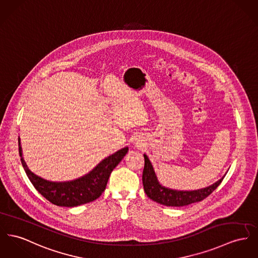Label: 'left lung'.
Instances as JSON below:
<instances>
[{"label":"left lung","instance_id":"1","mask_svg":"<svg viewBox=\"0 0 258 258\" xmlns=\"http://www.w3.org/2000/svg\"><path fill=\"white\" fill-rule=\"evenodd\" d=\"M145 166L143 171V185L146 195L160 205L166 206H185L202 202L207 198L222 182L223 176L209 187L196 190H176L161 186L156 178L154 167L149 157L144 155Z\"/></svg>","mask_w":258,"mask_h":258}]
</instances>
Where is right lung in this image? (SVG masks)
Segmentation results:
<instances>
[{
	"instance_id": "add662e5",
	"label": "right lung",
	"mask_w": 258,
	"mask_h": 258,
	"mask_svg": "<svg viewBox=\"0 0 258 258\" xmlns=\"http://www.w3.org/2000/svg\"><path fill=\"white\" fill-rule=\"evenodd\" d=\"M18 151L22 166L35 189L54 206L73 207L91 203L101 197L110 173L127 154L128 148L121 149L115 154L107 156L85 176L69 182L47 181L30 171L22 157L19 139Z\"/></svg>"
}]
</instances>
